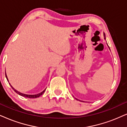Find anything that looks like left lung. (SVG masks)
Listing matches in <instances>:
<instances>
[{
    "mask_svg": "<svg viewBox=\"0 0 127 127\" xmlns=\"http://www.w3.org/2000/svg\"><path fill=\"white\" fill-rule=\"evenodd\" d=\"M104 39H105V33H104ZM109 49H110V47H109ZM76 99H77V98H75ZM78 100V99H77Z\"/></svg>",
    "mask_w": 127,
    "mask_h": 127,
    "instance_id": "left-lung-1",
    "label": "left lung"
}]
</instances>
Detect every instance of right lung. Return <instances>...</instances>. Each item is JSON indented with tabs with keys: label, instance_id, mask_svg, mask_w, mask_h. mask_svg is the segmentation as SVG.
Masks as SVG:
<instances>
[{
	"label": "right lung",
	"instance_id": "obj_1",
	"mask_svg": "<svg viewBox=\"0 0 127 127\" xmlns=\"http://www.w3.org/2000/svg\"><path fill=\"white\" fill-rule=\"evenodd\" d=\"M5 75H6V79H7V81H9V80H8V78H7V75H6V71H5ZM9 84L10 85V86H11V87L12 88V89L13 90L15 91L16 93H17V94H19V95H21V96H22V97H26V98H37V97H40V95H42V94H43V93H44V91H45V90H46V89L44 90H43L42 92H41L40 93H38V94H33V95H30V94H23V93H20V92H19V91H17L16 90V89H14L13 87L11 86V84H10V83H9Z\"/></svg>",
	"mask_w": 127,
	"mask_h": 127
}]
</instances>
